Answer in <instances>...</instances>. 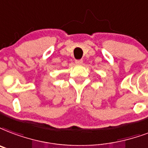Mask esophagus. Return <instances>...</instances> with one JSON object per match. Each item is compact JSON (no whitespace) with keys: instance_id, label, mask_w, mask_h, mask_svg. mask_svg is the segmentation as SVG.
Listing matches in <instances>:
<instances>
[{"instance_id":"esophagus-1","label":"esophagus","mask_w":148,"mask_h":148,"mask_svg":"<svg viewBox=\"0 0 148 148\" xmlns=\"http://www.w3.org/2000/svg\"><path fill=\"white\" fill-rule=\"evenodd\" d=\"M82 62H83V60H75V64H82Z\"/></svg>"}]
</instances>
